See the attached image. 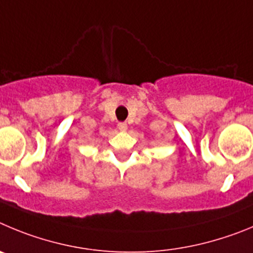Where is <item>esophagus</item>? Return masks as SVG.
I'll return each mask as SVG.
<instances>
[{
	"mask_svg": "<svg viewBox=\"0 0 253 253\" xmlns=\"http://www.w3.org/2000/svg\"><path fill=\"white\" fill-rule=\"evenodd\" d=\"M127 128H128V126H127L126 122H120V124H118V129L121 132H126Z\"/></svg>",
	"mask_w": 253,
	"mask_h": 253,
	"instance_id": "esophagus-1",
	"label": "esophagus"
}]
</instances>
